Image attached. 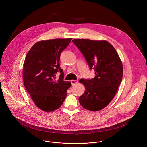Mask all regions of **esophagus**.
<instances>
[{"mask_svg":"<svg viewBox=\"0 0 147 147\" xmlns=\"http://www.w3.org/2000/svg\"><path fill=\"white\" fill-rule=\"evenodd\" d=\"M78 83V81L77 80H71V84L72 85H75L76 84H77Z\"/></svg>","mask_w":147,"mask_h":147,"instance_id":"esophagus-1","label":"esophagus"}]
</instances>
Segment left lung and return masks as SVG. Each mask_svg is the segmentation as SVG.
Returning a JSON list of instances; mask_svg holds the SVG:
<instances>
[{"mask_svg": "<svg viewBox=\"0 0 147 147\" xmlns=\"http://www.w3.org/2000/svg\"><path fill=\"white\" fill-rule=\"evenodd\" d=\"M72 42L84 55L95 77L80 79L85 91L79 98L84 108L93 111L102 110L115 96L123 76V65L114 47L106 41L74 39Z\"/></svg>", "mask_w": 147, "mask_h": 147, "instance_id": "1", "label": "left lung"}]
</instances>
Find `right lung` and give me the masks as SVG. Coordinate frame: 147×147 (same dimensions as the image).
<instances>
[{
  "label": "right lung",
  "mask_w": 147,
  "mask_h": 147,
  "mask_svg": "<svg viewBox=\"0 0 147 147\" xmlns=\"http://www.w3.org/2000/svg\"><path fill=\"white\" fill-rule=\"evenodd\" d=\"M72 38L41 41L29 50L23 65L24 86L35 105L46 112L54 111L64 101L71 82L64 81L61 53ZM61 73L56 79V74Z\"/></svg>",
  "instance_id": "add662e5"
}]
</instances>
